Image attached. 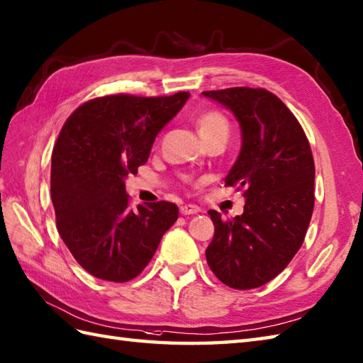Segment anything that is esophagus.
Returning a JSON list of instances; mask_svg holds the SVG:
<instances>
[{
  "label": "esophagus",
  "instance_id": "34e87169",
  "mask_svg": "<svg viewBox=\"0 0 363 363\" xmlns=\"http://www.w3.org/2000/svg\"><path fill=\"white\" fill-rule=\"evenodd\" d=\"M181 213L182 215H195L199 212V207L198 206H191V204H185V206H181Z\"/></svg>",
  "mask_w": 363,
  "mask_h": 363
}]
</instances>
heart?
I'll return each mask as SVG.
<instances>
[{
    "label": "heart",
    "instance_id": "b5f03b06",
    "mask_svg": "<svg viewBox=\"0 0 363 363\" xmlns=\"http://www.w3.org/2000/svg\"><path fill=\"white\" fill-rule=\"evenodd\" d=\"M198 131L202 140L215 136H225L229 134V122L218 111H206L198 117Z\"/></svg>",
    "mask_w": 363,
    "mask_h": 363
}]
</instances>
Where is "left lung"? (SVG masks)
<instances>
[{
	"mask_svg": "<svg viewBox=\"0 0 363 363\" xmlns=\"http://www.w3.org/2000/svg\"><path fill=\"white\" fill-rule=\"evenodd\" d=\"M237 117L241 151L225 185L244 189L242 215L210 210L215 235L207 263L233 289L271 281L301 247L314 210L315 167L305 131L288 106L263 88L204 91Z\"/></svg>",
	"mask_w": 363,
	"mask_h": 363,
	"instance_id": "left-lung-1",
	"label": "left lung"
}]
</instances>
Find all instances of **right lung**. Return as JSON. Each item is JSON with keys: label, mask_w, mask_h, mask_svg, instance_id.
Wrapping results in <instances>:
<instances>
[{"label": "right lung", "mask_w": 363, "mask_h": 363, "mask_svg": "<svg viewBox=\"0 0 363 363\" xmlns=\"http://www.w3.org/2000/svg\"><path fill=\"white\" fill-rule=\"evenodd\" d=\"M189 97H97L75 109L58 134L50 165L57 230L100 280L136 278L178 220V206L167 201L131 210L125 179L148 161L159 131Z\"/></svg>", "instance_id": "right-lung-1"}]
</instances>
